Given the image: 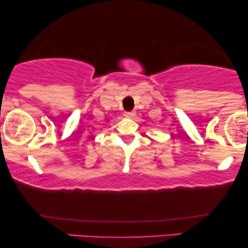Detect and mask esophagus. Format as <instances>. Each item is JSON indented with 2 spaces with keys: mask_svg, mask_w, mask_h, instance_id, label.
<instances>
[{
  "mask_svg": "<svg viewBox=\"0 0 248 248\" xmlns=\"http://www.w3.org/2000/svg\"><path fill=\"white\" fill-rule=\"evenodd\" d=\"M124 115H125V116H126V117L132 118V117L135 116V113H134V111H125Z\"/></svg>",
  "mask_w": 248,
  "mask_h": 248,
  "instance_id": "1",
  "label": "esophagus"
}]
</instances>
